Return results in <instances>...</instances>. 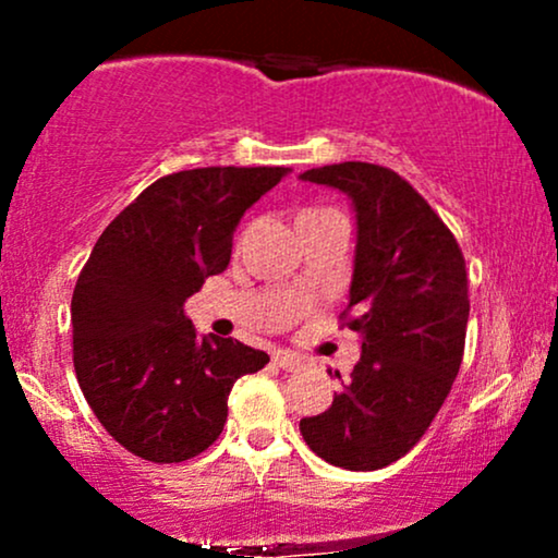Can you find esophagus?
<instances>
[{
  "mask_svg": "<svg viewBox=\"0 0 558 558\" xmlns=\"http://www.w3.org/2000/svg\"><path fill=\"white\" fill-rule=\"evenodd\" d=\"M272 360H275V364H278V367L288 369V373H293V369L301 367V356L293 354V351H275Z\"/></svg>",
  "mask_w": 558,
  "mask_h": 558,
  "instance_id": "esophagus-1",
  "label": "esophagus"
}]
</instances>
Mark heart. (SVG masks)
<instances>
[{
    "mask_svg": "<svg viewBox=\"0 0 558 558\" xmlns=\"http://www.w3.org/2000/svg\"><path fill=\"white\" fill-rule=\"evenodd\" d=\"M330 213V209H306V213L299 215V220H306V217H317V215H325Z\"/></svg>",
    "mask_w": 558,
    "mask_h": 558,
    "instance_id": "obj_1",
    "label": "heart"
}]
</instances>
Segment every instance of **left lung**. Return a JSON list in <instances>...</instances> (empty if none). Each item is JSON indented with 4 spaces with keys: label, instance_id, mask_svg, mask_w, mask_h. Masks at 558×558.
<instances>
[{
    "label": "left lung",
    "instance_id": "left-lung-1",
    "mask_svg": "<svg viewBox=\"0 0 558 558\" xmlns=\"http://www.w3.org/2000/svg\"><path fill=\"white\" fill-rule=\"evenodd\" d=\"M301 181L332 185L354 204V280L341 323L362 336V360L330 407L301 420L299 430L328 464L380 470L417 446L462 367L464 254L430 204L390 168L325 165L301 172Z\"/></svg>",
    "mask_w": 558,
    "mask_h": 558
}]
</instances>
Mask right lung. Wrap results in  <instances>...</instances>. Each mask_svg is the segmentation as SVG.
I'll list each match as a JSON object with an SVG mask.
<instances>
[{"label": "right lung", "instance_id": "1", "mask_svg": "<svg viewBox=\"0 0 558 558\" xmlns=\"http://www.w3.org/2000/svg\"><path fill=\"white\" fill-rule=\"evenodd\" d=\"M286 172L196 168L159 178L83 265L70 304L75 377L105 430L146 462L207 451L233 383L270 362L233 338H198L183 304L226 270L243 213Z\"/></svg>", "mask_w": 558, "mask_h": 558}]
</instances>
